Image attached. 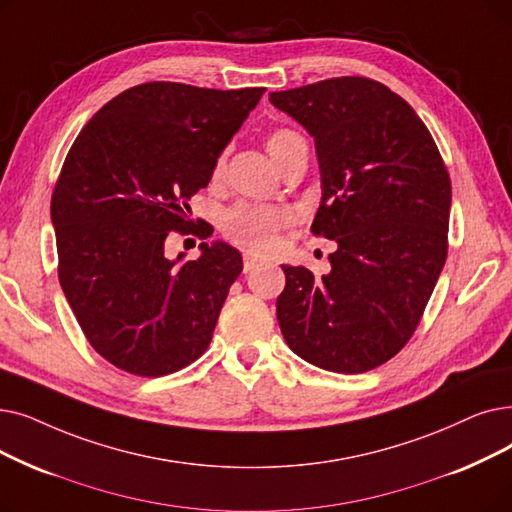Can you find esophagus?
<instances>
[{
    "instance_id": "34e87169",
    "label": "esophagus",
    "mask_w": 512,
    "mask_h": 512,
    "mask_svg": "<svg viewBox=\"0 0 512 512\" xmlns=\"http://www.w3.org/2000/svg\"><path fill=\"white\" fill-rule=\"evenodd\" d=\"M257 265H261V259H257V257H255V255H251V253L244 255V261H242V268H244V272H251V270H255Z\"/></svg>"
}]
</instances>
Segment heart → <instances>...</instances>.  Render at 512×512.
<instances>
[{
    "mask_svg": "<svg viewBox=\"0 0 512 512\" xmlns=\"http://www.w3.org/2000/svg\"><path fill=\"white\" fill-rule=\"evenodd\" d=\"M305 140L293 129H276L268 138V150L272 159H280L282 154L303 146ZM307 146V144H305ZM226 159L219 157L213 169V180H219L224 173ZM291 215L282 209L261 207V205H236L224 215V232L240 244L242 249H249L253 253H270L276 249L278 234L284 226H288Z\"/></svg>",
    "mask_w": 512,
    "mask_h": 512,
    "instance_id": "heart-1",
    "label": "heart"
}]
</instances>
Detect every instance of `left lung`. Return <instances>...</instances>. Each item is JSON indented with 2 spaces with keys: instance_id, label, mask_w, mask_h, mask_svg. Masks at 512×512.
Wrapping results in <instances>:
<instances>
[{
  "instance_id": "left-lung-1",
  "label": "left lung",
  "mask_w": 512,
  "mask_h": 512,
  "mask_svg": "<svg viewBox=\"0 0 512 512\" xmlns=\"http://www.w3.org/2000/svg\"><path fill=\"white\" fill-rule=\"evenodd\" d=\"M270 102L314 138L322 198L311 232L337 242L322 278L282 265L284 341L330 372L372 370L408 343L446 263L448 169L414 108L379 81L326 79Z\"/></svg>"
}]
</instances>
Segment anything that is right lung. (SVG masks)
<instances>
[{"label": "right lung", "mask_w": 512, "mask_h": 512, "mask_svg": "<svg viewBox=\"0 0 512 512\" xmlns=\"http://www.w3.org/2000/svg\"><path fill=\"white\" fill-rule=\"evenodd\" d=\"M263 92L142 83L104 104L66 154L50 211L58 278L83 335L117 368L154 379L209 347L242 255L215 240L194 261L169 259L165 240L196 228L190 198Z\"/></svg>", "instance_id": "right-lung-1"}]
</instances>
